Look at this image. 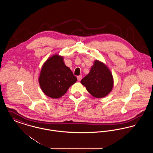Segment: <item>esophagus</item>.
Segmentation results:
<instances>
[{"mask_svg": "<svg viewBox=\"0 0 153 153\" xmlns=\"http://www.w3.org/2000/svg\"><path fill=\"white\" fill-rule=\"evenodd\" d=\"M81 79H82V76H81V75H80V76H77V80H78L79 81H80Z\"/></svg>", "mask_w": 153, "mask_h": 153, "instance_id": "1", "label": "esophagus"}]
</instances>
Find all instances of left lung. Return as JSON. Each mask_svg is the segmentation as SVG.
<instances>
[{
    "label": "left lung",
    "mask_w": 153,
    "mask_h": 153,
    "mask_svg": "<svg viewBox=\"0 0 153 153\" xmlns=\"http://www.w3.org/2000/svg\"><path fill=\"white\" fill-rule=\"evenodd\" d=\"M81 83L91 95L102 98L112 90L114 79L108 68L101 61L95 60L89 73L81 80Z\"/></svg>",
    "instance_id": "left-lung-1"
}]
</instances>
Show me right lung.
Returning <instances> with one entry per match:
<instances>
[{
	"instance_id": "obj_1",
	"label": "right lung",
	"mask_w": 153,
	"mask_h": 153,
	"mask_svg": "<svg viewBox=\"0 0 153 153\" xmlns=\"http://www.w3.org/2000/svg\"><path fill=\"white\" fill-rule=\"evenodd\" d=\"M38 81L45 95L58 99L65 94L69 88L77 81V78L65 65L63 57L56 54L43 64Z\"/></svg>"
}]
</instances>
